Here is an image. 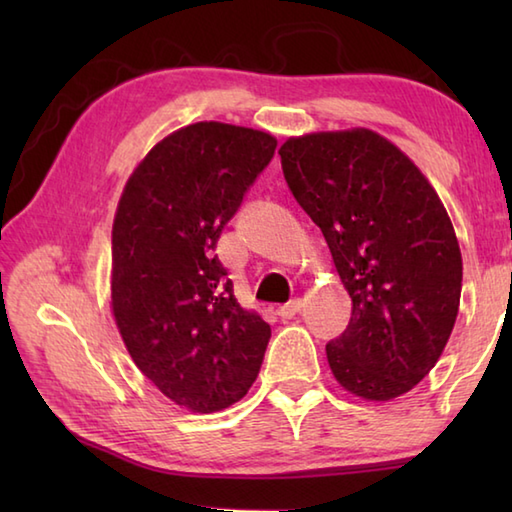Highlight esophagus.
<instances>
[{
	"label": "esophagus",
	"mask_w": 512,
	"mask_h": 512,
	"mask_svg": "<svg viewBox=\"0 0 512 512\" xmlns=\"http://www.w3.org/2000/svg\"><path fill=\"white\" fill-rule=\"evenodd\" d=\"M299 310H301V301L299 299H292V301L284 303V306L277 310V314H279L281 319H292Z\"/></svg>",
	"instance_id": "esophagus-1"
}]
</instances>
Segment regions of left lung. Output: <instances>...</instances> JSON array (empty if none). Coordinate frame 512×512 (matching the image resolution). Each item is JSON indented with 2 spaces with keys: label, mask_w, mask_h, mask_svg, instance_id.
Here are the masks:
<instances>
[{
  "label": "left lung",
  "mask_w": 512,
  "mask_h": 512,
  "mask_svg": "<svg viewBox=\"0 0 512 512\" xmlns=\"http://www.w3.org/2000/svg\"><path fill=\"white\" fill-rule=\"evenodd\" d=\"M279 156L352 297L350 323L325 345L334 378L367 400L407 394L438 363L458 317L462 255L447 209L369 129L290 138Z\"/></svg>",
  "instance_id": "8db88e82"
}]
</instances>
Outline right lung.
<instances>
[{"label": "right lung", "mask_w": 512, "mask_h": 512, "mask_svg": "<svg viewBox=\"0 0 512 512\" xmlns=\"http://www.w3.org/2000/svg\"><path fill=\"white\" fill-rule=\"evenodd\" d=\"M277 140L195 123L149 151L112 228V308L127 352L176 405L231 407L255 383L270 325L239 306L215 255Z\"/></svg>", "instance_id": "right-lung-1"}]
</instances>
